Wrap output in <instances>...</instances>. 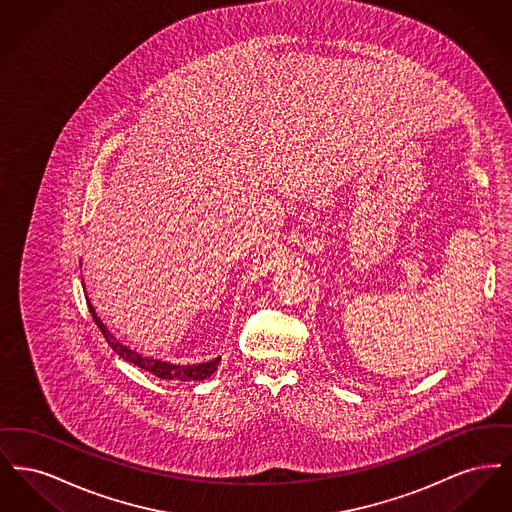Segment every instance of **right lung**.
Returning <instances> with one entry per match:
<instances>
[{
    "label": "right lung",
    "instance_id": "add662e5",
    "mask_svg": "<svg viewBox=\"0 0 512 512\" xmlns=\"http://www.w3.org/2000/svg\"><path fill=\"white\" fill-rule=\"evenodd\" d=\"M86 301H88V309H90V313H92L94 322L98 324L103 338L109 343V347H111L121 359H124L126 363L140 366V368H144L147 372L155 374V376L161 378V380H180V382H192V380H199V382H201V380L209 378V376L217 370L220 357L213 359V361H207V363H199V365H172V363H167V361H157V359H153V357H144V355L136 353L134 349L122 345L121 341L117 340V338L107 330V326H105V324L101 322V318L96 315V309H94V305L90 303V299H86Z\"/></svg>",
    "mask_w": 512,
    "mask_h": 512
}]
</instances>
